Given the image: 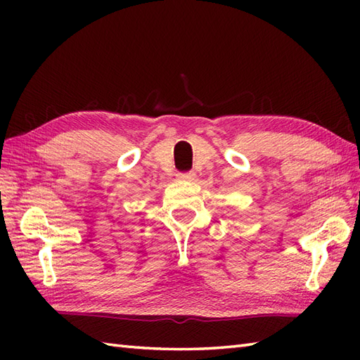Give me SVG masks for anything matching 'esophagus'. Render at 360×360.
Here are the masks:
<instances>
[{
	"label": "esophagus",
	"mask_w": 360,
	"mask_h": 360,
	"mask_svg": "<svg viewBox=\"0 0 360 360\" xmlns=\"http://www.w3.org/2000/svg\"><path fill=\"white\" fill-rule=\"evenodd\" d=\"M178 178L182 181H192L195 178V173L193 172H188V173H179Z\"/></svg>",
	"instance_id": "obj_1"
}]
</instances>
